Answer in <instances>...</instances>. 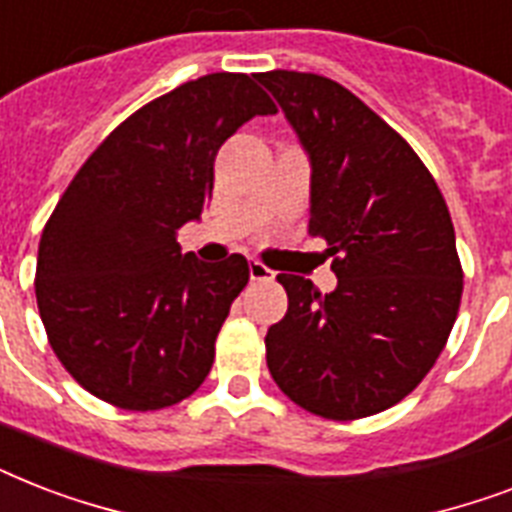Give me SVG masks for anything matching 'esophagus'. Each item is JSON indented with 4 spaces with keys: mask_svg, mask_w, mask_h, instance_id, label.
<instances>
[{
    "mask_svg": "<svg viewBox=\"0 0 512 512\" xmlns=\"http://www.w3.org/2000/svg\"><path fill=\"white\" fill-rule=\"evenodd\" d=\"M249 276L255 281H271L273 279V271L271 268H265L263 263H257V260H252L249 263Z\"/></svg>",
    "mask_w": 512,
    "mask_h": 512,
    "instance_id": "1",
    "label": "esophagus"
}]
</instances>
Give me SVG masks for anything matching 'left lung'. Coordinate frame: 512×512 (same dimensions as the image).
Wrapping results in <instances>:
<instances>
[{
  "mask_svg": "<svg viewBox=\"0 0 512 512\" xmlns=\"http://www.w3.org/2000/svg\"><path fill=\"white\" fill-rule=\"evenodd\" d=\"M311 164L308 233L327 241L337 287L279 273L287 316L265 335L268 369L327 420L369 417L409 396L444 350L462 297L446 201L428 167L364 100L319 74L268 71Z\"/></svg>",
  "mask_w": 512,
  "mask_h": 512,
  "instance_id": "left-lung-1",
  "label": "left lung"
}]
</instances>
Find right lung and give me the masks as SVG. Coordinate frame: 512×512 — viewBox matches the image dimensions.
<instances>
[{"instance_id":"obj_1","label":"right lung","mask_w":512,"mask_h":512,"mask_svg":"<svg viewBox=\"0 0 512 512\" xmlns=\"http://www.w3.org/2000/svg\"><path fill=\"white\" fill-rule=\"evenodd\" d=\"M276 106L252 76L209 74L151 100L76 172L42 231L36 305L82 388L148 412L199 388L249 265L180 255L177 231L212 199L225 140Z\"/></svg>"}]
</instances>
